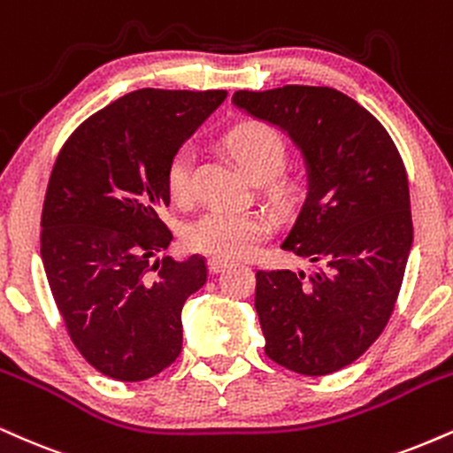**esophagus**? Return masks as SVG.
Instances as JSON below:
<instances>
[{
    "label": "esophagus",
    "instance_id": "1",
    "mask_svg": "<svg viewBox=\"0 0 453 453\" xmlns=\"http://www.w3.org/2000/svg\"><path fill=\"white\" fill-rule=\"evenodd\" d=\"M230 264L227 259H221V257H209V261H206V265H209V270L215 274V272H221L226 265Z\"/></svg>",
    "mask_w": 453,
    "mask_h": 453
}]
</instances>
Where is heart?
I'll return each instance as SVG.
<instances>
[{"instance_id": "1", "label": "heart", "mask_w": 453, "mask_h": 453, "mask_svg": "<svg viewBox=\"0 0 453 453\" xmlns=\"http://www.w3.org/2000/svg\"><path fill=\"white\" fill-rule=\"evenodd\" d=\"M227 150L241 160L255 181H270L276 203H287L296 194V183L280 177L287 166L288 147L280 130L264 122H241L223 137ZM196 154L181 145L166 165V189L177 204H188L194 196ZM272 230V223L259 211H238L212 206L185 226L183 238L192 250L221 259H238L255 253Z\"/></svg>"}]
</instances>
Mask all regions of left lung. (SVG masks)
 <instances>
[{
    "label": "left lung",
    "instance_id": "obj_1",
    "mask_svg": "<svg viewBox=\"0 0 453 453\" xmlns=\"http://www.w3.org/2000/svg\"><path fill=\"white\" fill-rule=\"evenodd\" d=\"M234 103L285 128L310 166L280 247L316 270H257L265 354L302 375L340 372L378 340L399 299L413 242L403 157L367 109L329 86L238 90Z\"/></svg>",
    "mask_w": 453,
    "mask_h": 453
}]
</instances>
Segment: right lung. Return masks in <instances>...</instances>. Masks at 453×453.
<instances>
[{
  "label": "right lung",
  "instance_id": "right-lung-1",
  "mask_svg": "<svg viewBox=\"0 0 453 453\" xmlns=\"http://www.w3.org/2000/svg\"><path fill=\"white\" fill-rule=\"evenodd\" d=\"M226 90H134L92 113L58 151L42 209V261L65 329L96 372L141 382L183 346L185 299L206 259L160 257L173 232L166 165Z\"/></svg>",
  "mask_w": 453,
  "mask_h": 453
}]
</instances>
